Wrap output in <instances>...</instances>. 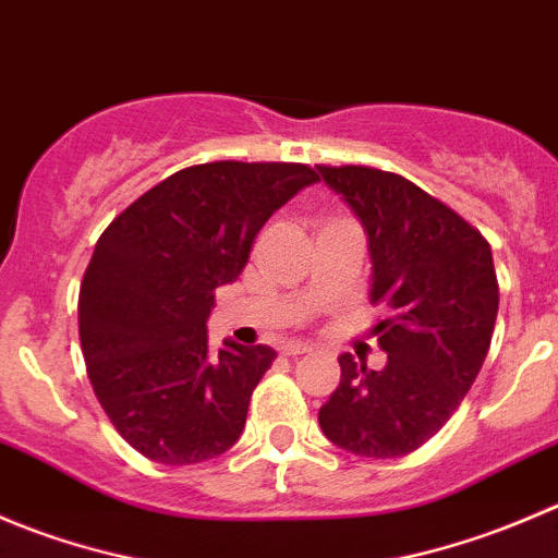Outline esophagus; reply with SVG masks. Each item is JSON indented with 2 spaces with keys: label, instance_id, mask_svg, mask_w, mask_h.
Returning <instances> with one entry per match:
<instances>
[{
  "label": "esophagus",
  "instance_id": "34e87169",
  "mask_svg": "<svg viewBox=\"0 0 558 558\" xmlns=\"http://www.w3.org/2000/svg\"><path fill=\"white\" fill-rule=\"evenodd\" d=\"M305 353H313V348L305 345V342H289V345H283V356H305Z\"/></svg>",
  "mask_w": 558,
  "mask_h": 558
}]
</instances>
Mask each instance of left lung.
<instances>
[{
	"instance_id": "8db88e82",
	"label": "left lung",
	"mask_w": 558,
	"mask_h": 558,
	"mask_svg": "<svg viewBox=\"0 0 558 558\" xmlns=\"http://www.w3.org/2000/svg\"><path fill=\"white\" fill-rule=\"evenodd\" d=\"M320 178L367 232L369 300L391 318L375 326L386 367L340 356V386L318 410L335 446L393 459L446 426L475 384L499 311L492 247L459 213L408 178L373 167H326Z\"/></svg>"
}]
</instances>
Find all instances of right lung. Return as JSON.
I'll use <instances>...</instances> for the list:
<instances>
[{
  "instance_id": "add662e5",
  "label": "right lung",
  "mask_w": 558,
  "mask_h": 558,
  "mask_svg": "<svg viewBox=\"0 0 558 558\" xmlns=\"http://www.w3.org/2000/svg\"><path fill=\"white\" fill-rule=\"evenodd\" d=\"M307 165L213 161L145 191L99 238L77 300L88 380L118 435L159 464H199L240 440L278 353L207 345L216 289L234 283L264 223Z\"/></svg>"
}]
</instances>
